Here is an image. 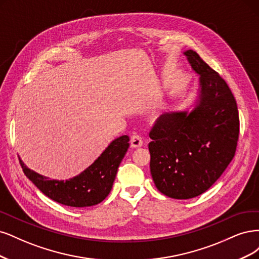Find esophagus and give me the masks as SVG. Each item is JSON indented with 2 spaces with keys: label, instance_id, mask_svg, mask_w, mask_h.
Listing matches in <instances>:
<instances>
[{
  "label": "esophagus",
  "instance_id": "obj_1",
  "mask_svg": "<svg viewBox=\"0 0 259 259\" xmlns=\"http://www.w3.org/2000/svg\"><path fill=\"white\" fill-rule=\"evenodd\" d=\"M131 146L133 148H138L143 145V140H142V137L137 135V136H132L131 137Z\"/></svg>",
  "mask_w": 259,
  "mask_h": 259
}]
</instances>
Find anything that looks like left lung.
<instances>
[{
  "label": "left lung",
  "instance_id": "obj_1",
  "mask_svg": "<svg viewBox=\"0 0 259 259\" xmlns=\"http://www.w3.org/2000/svg\"><path fill=\"white\" fill-rule=\"evenodd\" d=\"M200 75L198 104L190 113L161 115L149 132L151 173L157 189L174 199L203 194L235 157L240 120L227 82L194 51L184 53Z\"/></svg>",
  "mask_w": 259,
  "mask_h": 259
}]
</instances>
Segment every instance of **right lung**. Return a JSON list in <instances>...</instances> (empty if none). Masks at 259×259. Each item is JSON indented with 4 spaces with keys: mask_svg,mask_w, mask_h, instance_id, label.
<instances>
[{
    "mask_svg": "<svg viewBox=\"0 0 259 259\" xmlns=\"http://www.w3.org/2000/svg\"><path fill=\"white\" fill-rule=\"evenodd\" d=\"M128 142V136L114 140L87 170L65 182L41 177L28 169L20 159L19 162L26 177L54 201L74 207L91 206L102 202L110 194L118 166L129 147Z\"/></svg>",
    "mask_w": 259,
    "mask_h": 259,
    "instance_id": "obj_1",
    "label": "right lung"
}]
</instances>
